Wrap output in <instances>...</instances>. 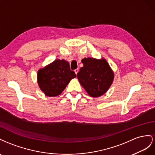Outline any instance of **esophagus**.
<instances>
[{"mask_svg":"<svg viewBox=\"0 0 155 155\" xmlns=\"http://www.w3.org/2000/svg\"><path fill=\"white\" fill-rule=\"evenodd\" d=\"M78 72V69H76L74 70V73H75V74H77Z\"/></svg>","mask_w":155,"mask_h":155,"instance_id":"obj_1","label":"esophagus"}]
</instances>
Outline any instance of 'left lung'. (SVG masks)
<instances>
[{
    "label": "left lung",
    "instance_id": "left-lung-1",
    "mask_svg": "<svg viewBox=\"0 0 155 155\" xmlns=\"http://www.w3.org/2000/svg\"><path fill=\"white\" fill-rule=\"evenodd\" d=\"M83 67L77 73L79 82L92 97L104 95L111 86L114 73L106 59L84 58Z\"/></svg>",
    "mask_w": 155,
    "mask_h": 155
}]
</instances>
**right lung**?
I'll list each match as a JSON object with an SVG mask.
<instances>
[{
  "label": "right lung",
  "instance_id": "add662e5",
  "mask_svg": "<svg viewBox=\"0 0 155 155\" xmlns=\"http://www.w3.org/2000/svg\"><path fill=\"white\" fill-rule=\"evenodd\" d=\"M76 77L65 60H55L38 71L37 81L40 90L46 96L60 95L71 79Z\"/></svg>",
  "mask_w": 155,
  "mask_h": 155
}]
</instances>
